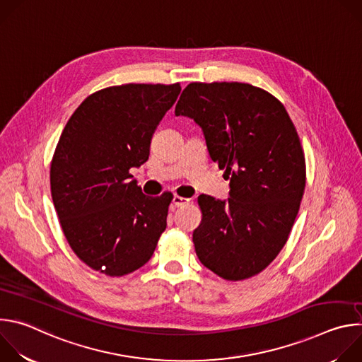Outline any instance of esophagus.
Returning a JSON list of instances; mask_svg holds the SVG:
<instances>
[{
	"instance_id": "obj_1",
	"label": "esophagus",
	"mask_w": 362,
	"mask_h": 362,
	"mask_svg": "<svg viewBox=\"0 0 362 362\" xmlns=\"http://www.w3.org/2000/svg\"><path fill=\"white\" fill-rule=\"evenodd\" d=\"M190 202V199H187V197H182V196H173V199H172V203L176 206V208H182V206H185V204H187Z\"/></svg>"
}]
</instances>
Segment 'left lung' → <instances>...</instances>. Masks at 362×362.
Listing matches in <instances>:
<instances>
[{
  "label": "left lung",
  "mask_w": 362,
  "mask_h": 362,
  "mask_svg": "<svg viewBox=\"0 0 362 362\" xmlns=\"http://www.w3.org/2000/svg\"><path fill=\"white\" fill-rule=\"evenodd\" d=\"M176 116L200 126L230 180L228 200L199 196V261L228 281L264 271L281 252L305 190V156L282 103L246 83H190Z\"/></svg>",
  "instance_id": "obj_1"
}]
</instances>
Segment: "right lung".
<instances>
[{
  "label": "right lung",
  "mask_w": 362,
  "mask_h": 362,
  "mask_svg": "<svg viewBox=\"0 0 362 362\" xmlns=\"http://www.w3.org/2000/svg\"><path fill=\"white\" fill-rule=\"evenodd\" d=\"M180 90L179 83L103 88L60 136L51 196L69 245L94 271L123 276L141 268L166 229L172 194H143L129 170L148 159L151 136Z\"/></svg>",
  "instance_id": "1"
}]
</instances>
